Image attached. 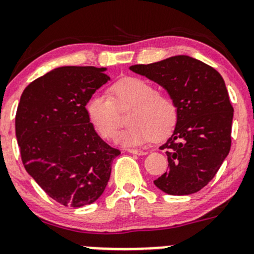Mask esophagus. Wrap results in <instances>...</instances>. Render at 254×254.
<instances>
[{
  "instance_id": "34e87169",
  "label": "esophagus",
  "mask_w": 254,
  "mask_h": 254,
  "mask_svg": "<svg viewBox=\"0 0 254 254\" xmlns=\"http://www.w3.org/2000/svg\"><path fill=\"white\" fill-rule=\"evenodd\" d=\"M127 152L129 153H134V155H139V156H143V155H146V151H142V150H136V148H129V150H127Z\"/></svg>"
}]
</instances>
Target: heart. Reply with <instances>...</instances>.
I'll list each match as a JSON object with an SVG mask.
<instances>
[{
    "label": "heart",
    "instance_id": "b5f03b06",
    "mask_svg": "<svg viewBox=\"0 0 254 254\" xmlns=\"http://www.w3.org/2000/svg\"><path fill=\"white\" fill-rule=\"evenodd\" d=\"M109 94L96 93L88 99L86 111L96 131L106 140H114L119 132V111L130 109V123L120 136L127 146H139L166 139L177 125L178 107L170 96L158 93L146 79L124 77L115 81Z\"/></svg>",
    "mask_w": 254,
    "mask_h": 254
}]
</instances>
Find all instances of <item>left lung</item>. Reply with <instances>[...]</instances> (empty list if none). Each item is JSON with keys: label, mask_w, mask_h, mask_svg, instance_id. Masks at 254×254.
I'll return each instance as SVG.
<instances>
[{"label": "left lung", "mask_w": 254, "mask_h": 254, "mask_svg": "<svg viewBox=\"0 0 254 254\" xmlns=\"http://www.w3.org/2000/svg\"><path fill=\"white\" fill-rule=\"evenodd\" d=\"M130 70L161 84L178 107L175 131L160 147L168 171L153 183L171 195L196 193L214 178L231 148L234 108L224 78L187 55Z\"/></svg>", "instance_id": "left-lung-1"}]
</instances>
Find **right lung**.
Wrapping results in <instances>:
<instances>
[{
	"mask_svg": "<svg viewBox=\"0 0 254 254\" xmlns=\"http://www.w3.org/2000/svg\"><path fill=\"white\" fill-rule=\"evenodd\" d=\"M106 68L64 66L28 84L16 114V136L25 171L64 206L94 203L120 155L89 122L86 104L108 82Z\"/></svg>",
	"mask_w": 254,
	"mask_h": 254,
	"instance_id": "obj_1",
	"label": "right lung"
}]
</instances>
